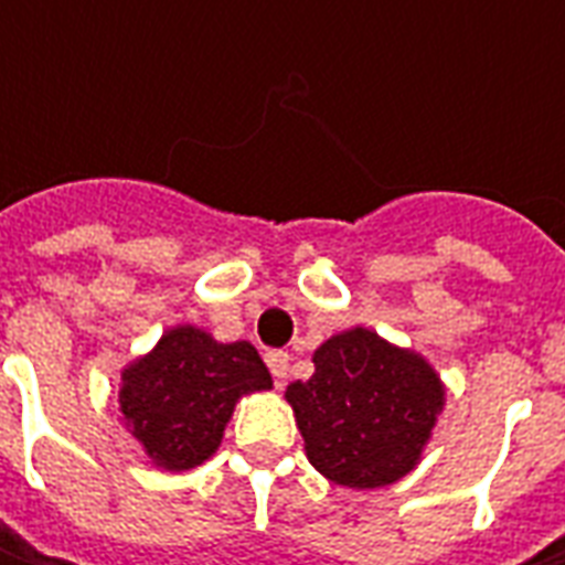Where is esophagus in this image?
<instances>
[{"instance_id":"obj_1","label":"esophagus","mask_w":565,"mask_h":565,"mask_svg":"<svg viewBox=\"0 0 565 565\" xmlns=\"http://www.w3.org/2000/svg\"><path fill=\"white\" fill-rule=\"evenodd\" d=\"M267 367H270V374L276 377V383H282L286 374H289V352H282V349L267 352Z\"/></svg>"}]
</instances>
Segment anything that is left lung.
<instances>
[{
    "mask_svg": "<svg viewBox=\"0 0 565 565\" xmlns=\"http://www.w3.org/2000/svg\"><path fill=\"white\" fill-rule=\"evenodd\" d=\"M311 466L342 488L405 478L444 408L434 367L355 327L315 352L311 380L286 390Z\"/></svg>",
    "mask_w": 565,
    "mask_h": 565,
    "instance_id": "8db88e82",
    "label": "left lung"
}]
</instances>
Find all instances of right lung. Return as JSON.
Returning a JSON list of instances; mask_svg holds the SVG:
<instances>
[{
	"instance_id": "add662e5",
	"label": "right lung",
	"mask_w": 565,
	"mask_h": 565,
	"mask_svg": "<svg viewBox=\"0 0 565 565\" xmlns=\"http://www.w3.org/2000/svg\"><path fill=\"white\" fill-rule=\"evenodd\" d=\"M273 380L250 342H216L198 327L169 330L150 355L121 371L125 427L166 471L216 452L235 402Z\"/></svg>"
}]
</instances>
